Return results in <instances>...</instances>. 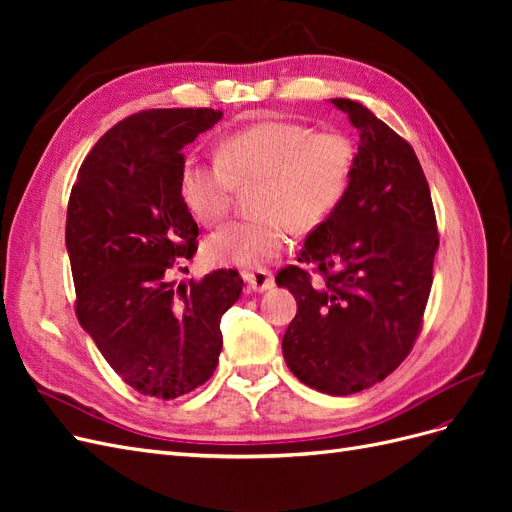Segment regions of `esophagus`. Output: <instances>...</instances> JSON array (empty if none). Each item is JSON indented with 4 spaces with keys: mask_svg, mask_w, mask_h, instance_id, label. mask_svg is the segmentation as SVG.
<instances>
[{
    "mask_svg": "<svg viewBox=\"0 0 512 512\" xmlns=\"http://www.w3.org/2000/svg\"><path fill=\"white\" fill-rule=\"evenodd\" d=\"M245 282L247 286H250V290L254 292H265V290H271L275 286V280H273V273L269 269H258V271H247L245 275Z\"/></svg>",
    "mask_w": 512,
    "mask_h": 512,
    "instance_id": "esophagus-1",
    "label": "esophagus"
}]
</instances>
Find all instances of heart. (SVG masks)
I'll use <instances>...</instances> for the list:
<instances>
[{
	"label": "heart",
	"mask_w": 512,
	"mask_h": 512,
	"mask_svg": "<svg viewBox=\"0 0 512 512\" xmlns=\"http://www.w3.org/2000/svg\"><path fill=\"white\" fill-rule=\"evenodd\" d=\"M356 145L342 130L269 119L224 136L218 158L192 156L179 173V192L198 222H222L239 190H254L256 220L232 222L205 239L213 267L258 269L290 245V230H314L344 203L356 173Z\"/></svg>",
	"instance_id": "b5f03b06"
}]
</instances>
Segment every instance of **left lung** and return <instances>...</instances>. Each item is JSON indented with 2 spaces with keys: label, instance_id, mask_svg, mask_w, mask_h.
Masks as SVG:
<instances>
[{
  "label": "left lung",
  "instance_id": "left-lung-1",
  "mask_svg": "<svg viewBox=\"0 0 512 512\" xmlns=\"http://www.w3.org/2000/svg\"><path fill=\"white\" fill-rule=\"evenodd\" d=\"M361 132L344 203L312 230L300 265L277 273L297 299L284 359L303 384L352 395L384 380L423 329L438 224L412 145L359 102L331 100Z\"/></svg>",
  "mask_w": 512,
  "mask_h": 512
}]
</instances>
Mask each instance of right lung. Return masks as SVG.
Returning a JSON list of instances; mask_svg holds the SVG:
<instances>
[{"label": "right lung", "mask_w": 512, "mask_h": 512, "mask_svg": "<svg viewBox=\"0 0 512 512\" xmlns=\"http://www.w3.org/2000/svg\"><path fill=\"white\" fill-rule=\"evenodd\" d=\"M222 115L149 108L121 119L87 153L70 192L76 318L115 374L149 397L175 399L213 376L222 316L243 290L232 269L190 288L170 282L198 250V224L179 192L181 151Z\"/></svg>", "instance_id": "add662e5"}]
</instances>
